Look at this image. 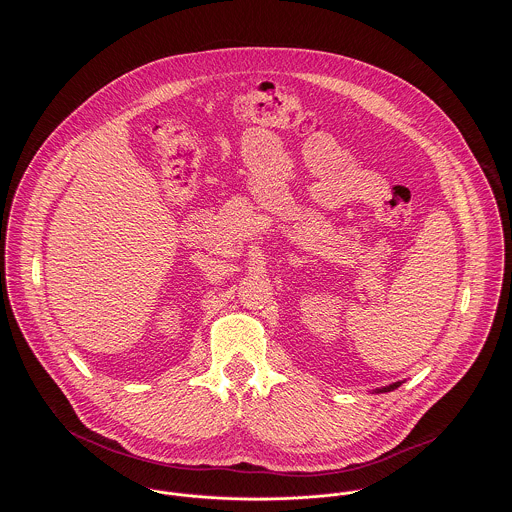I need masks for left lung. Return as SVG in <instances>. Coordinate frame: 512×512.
Returning <instances> with one entry per match:
<instances>
[{
	"label": "left lung",
	"instance_id": "8db88e82",
	"mask_svg": "<svg viewBox=\"0 0 512 512\" xmlns=\"http://www.w3.org/2000/svg\"><path fill=\"white\" fill-rule=\"evenodd\" d=\"M402 382H392V384H388V386H384V388H376L374 392L376 394H380V392H390V390H394V388H398Z\"/></svg>",
	"mask_w": 512,
	"mask_h": 512
}]
</instances>
